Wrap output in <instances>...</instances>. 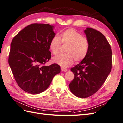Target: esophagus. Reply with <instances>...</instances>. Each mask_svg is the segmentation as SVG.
<instances>
[{
	"instance_id": "esophagus-1",
	"label": "esophagus",
	"mask_w": 123,
	"mask_h": 123,
	"mask_svg": "<svg viewBox=\"0 0 123 123\" xmlns=\"http://www.w3.org/2000/svg\"><path fill=\"white\" fill-rule=\"evenodd\" d=\"M61 70L63 72H66V71H67L68 70L66 69V68H61Z\"/></svg>"
}]
</instances>
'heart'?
I'll return each mask as SVG.
<instances>
[{"instance_id": "1", "label": "heart", "mask_w": 123, "mask_h": 123, "mask_svg": "<svg viewBox=\"0 0 123 123\" xmlns=\"http://www.w3.org/2000/svg\"><path fill=\"white\" fill-rule=\"evenodd\" d=\"M61 42L68 44L65 49L66 53L54 57L52 60L62 68H68L72 65L74 60L79 62L86 57L90 48L89 42L83 34L73 29H68L60 34V38L53 36L49 43V48L53 55L59 52Z\"/></svg>"}]
</instances>
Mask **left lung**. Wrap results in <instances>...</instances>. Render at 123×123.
<instances>
[{
	"label": "left lung",
	"instance_id": "left-lung-1",
	"mask_svg": "<svg viewBox=\"0 0 123 123\" xmlns=\"http://www.w3.org/2000/svg\"><path fill=\"white\" fill-rule=\"evenodd\" d=\"M84 33L90 48L86 57L71 71L74 78L69 84L71 92L79 98H87L97 92L112 68V50L103 34L87 27Z\"/></svg>",
	"mask_w": 123,
	"mask_h": 123
}]
</instances>
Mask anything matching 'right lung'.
<instances>
[{
    "label": "right lung",
    "instance_id": "obj_1",
    "mask_svg": "<svg viewBox=\"0 0 123 123\" xmlns=\"http://www.w3.org/2000/svg\"><path fill=\"white\" fill-rule=\"evenodd\" d=\"M53 26L34 23L28 25L11 43L8 64L18 85L31 94L44 92L60 72V66H45L51 58L49 43L55 35Z\"/></svg>",
    "mask_w": 123,
    "mask_h": 123
}]
</instances>
